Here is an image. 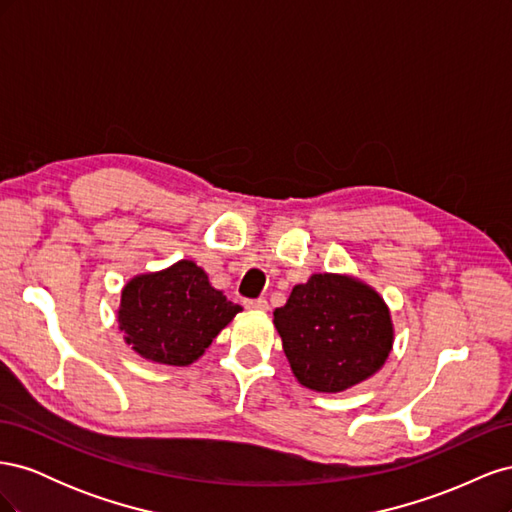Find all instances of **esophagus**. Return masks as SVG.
I'll return each mask as SVG.
<instances>
[{
  "label": "esophagus",
  "mask_w": 512,
  "mask_h": 512,
  "mask_svg": "<svg viewBox=\"0 0 512 512\" xmlns=\"http://www.w3.org/2000/svg\"><path fill=\"white\" fill-rule=\"evenodd\" d=\"M243 305L247 309H256V312H267V309H269L267 299H247V301H243Z\"/></svg>",
  "instance_id": "obj_1"
}]
</instances>
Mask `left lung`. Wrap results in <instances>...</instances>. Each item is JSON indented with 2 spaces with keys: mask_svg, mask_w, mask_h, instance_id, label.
Listing matches in <instances>:
<instances>
[{
  "mask_svg": "<svg viewBox=\"0 0 512 512\" xmlns=\"http://www.w3.org/2000/svg\"><path fill=\"white\" fill-rule=\"evenodd\" d=\"M292 374L312 391L339 393L371 378L393 348L380 294L348 275L316 273L273 312Z\"/></svg>",
  "mask_w": 512,
  "mask_h": 512,
  "instance_id": "left-lung-1",
  "label": "left lung"
}]
</instances>
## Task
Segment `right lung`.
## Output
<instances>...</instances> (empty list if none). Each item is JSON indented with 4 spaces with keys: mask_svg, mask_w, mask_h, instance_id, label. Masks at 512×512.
I'll return each mask as SVG.
<instances>
[{
    "mask_svg": "<svg viewBox=\"0 0 512 512\" xmlns=\"http://www.w3.org/2000/svg\"><path fill=\"white\" fill-rule=\"evenodd\" d=\"M241 305L209 284L194 260L136 275L121 290L117 312L123 339L147 361L185 367L203 356Z\"/></svg>",
    "mask_w": 512,
    "mask_h": 512,
    "instance_id": "right-lung-1",
    "label": "right lung"
}]
</instances>
